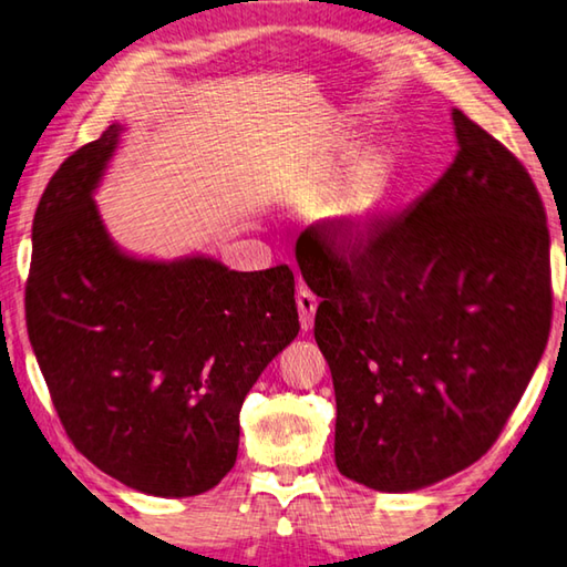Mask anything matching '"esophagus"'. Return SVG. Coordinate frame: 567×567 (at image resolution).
Masks as SVG:
<instances>
[{
    "instance_id": "34e87169",
    "label": "esophagus",
    "mask_w": 567,
    "mask_h": 567,
    "mask_svg": "<svg viewBox=\"0 0 567 567\" xmlns=\"http://www.w3.org/2000/svg\"><path fill=\"white\" fill-rule=\"evenodd\" d=\"M297 310H300V324L305 332L312 330V320H315V310H318V297H315L310 290L297 292Z\"/></svg>"
}]
</instances>
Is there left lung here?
<instances>
[{
	"instance_id": "8db88e82",
	"label": "left lung",
	"mask_w": 567,
	"mask_h": 567,
	"mask_svg": "<svg viewBox=\"0 0 567 567\" xmlns=\"http://www.w3.org/2000/svg\"><path fill=\"white\" fill-rule=\"evenodd\" d=\"M457 155L400 217L358 239L328 219L297 239L322 297L334 463L410 493L473 465L501 437L548 344L550 233L530 175L453 110Z\"/></svg>"
}]
</instances>
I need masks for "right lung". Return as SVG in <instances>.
<instances>
[{"instance_id":"obj_1","label":"right lung","mask_w":567,"mask_h":567,"mask_svg":"<svg viewBox=\"0 0 567 567\" xmlns=\"http://www.w3.org/2000/svg\"><path fill=\"white\" fill-rule=\"evenodd\" d=\"M117 137L112 124L44 189L27 330L72 445L134 491L189 497L233 470L239 408L300 332L295 275L120 252L92 199Z\"/></svg>"}]
</instances>
